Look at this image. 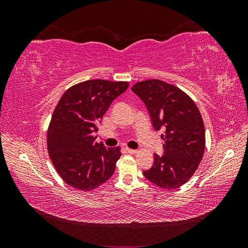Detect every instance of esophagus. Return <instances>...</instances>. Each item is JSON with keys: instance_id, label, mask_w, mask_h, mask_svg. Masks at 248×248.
I'll list each match as a JSON object with an SVG mask.
<instances>
[{"instance_id": "obj_1", "label": "esophagus", "mask_w": 248, "mask_h": 248, "mask_svg": "<svg viewBox=\"0 0 248 248\" xmlns=\"http://www.w3.org/2000/svg\"><path fill=\"white\" fill-rule=\"evenodd\" d=\"M126 151L128 152L129 154H136L138 153V150H134V149H130V148H126Z\"/></svg>"}]
</instances>
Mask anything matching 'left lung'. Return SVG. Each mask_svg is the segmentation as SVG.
I'll use <instances>...</instances> for the list:
<instances>
[{
  "label": "left lung",
  "mask_w": 248,
  "mask_h": 248,
  "mask_svg": "<svg viewBox=\"0 0 248 248\" xmlns=\"http://www.w3.org/2000/svg\"><path fill=\"white\" fill-rule=\"evenodd\" d=\"M144 101L156 130L166 129L163 155L154 154L144 176L163 189H176L193 176L205 152V127L196 103L178 87L160 79L137 82L131 88Z\"/></svg>",
  "instance_id": "obj_1"
}]
</instances>
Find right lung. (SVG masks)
Returning a JSON list of instances; mask_svg holds the SVG:
<instances>
[{
    "instance_id": "1",
    "label": "right lung",
    "mask_w": 248,
    "mask_h": 248,
    "mask_svg": "<svg viewBox=\"0 0 248 248\" xmlns=\"http://www.w3.org/2000/svg\"><path fill=\"white\" fill-rule=\"evenodd\" d=\"M128 86V81L90 79L70 87L59 100L47 129V151L67 185L91 191L114 174L121 148H106L92 133Z\"/></svg>"
}]
</instances>
